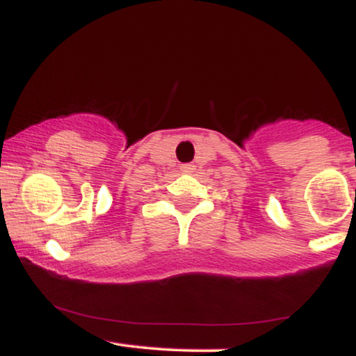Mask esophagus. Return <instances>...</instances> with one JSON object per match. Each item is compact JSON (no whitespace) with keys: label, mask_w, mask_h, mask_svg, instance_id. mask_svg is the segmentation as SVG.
I'll list each match as a JSON object with an SVG mask.
<instances>
[{"label":"esophagus","mask_w":356,"mask_h":356,"mask_svg":"<svg viewBox=\"0 0 356 356\" xmlns=\"http://www.w3.org/2000/svg\"><path fill=\"white\" fill-rule=\"evenodd\" d=\"M181 170H182V172H194L195 165L191 164V162H189V164H182L181 165Z\"/></svg>","instance_id":"34e87169"}]
</instances>
